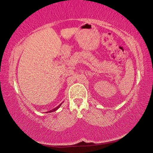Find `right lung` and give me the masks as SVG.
Segmentation results:
<instances>
[{"instance_id": "obj_1", "label": "right lung", "mask_w": 153, "mask_h": 153, "mask_svg": "<svg viewBox=\"0 0 153 153\" xmlns=\"http://www.w3.org/2000/svg\"><path fill=\"white\" fill-rule=\"evenodd\" d=\"M62 103H61L60 105H58V106H57V107H56V108H53V109H52V110H50V111H48V112H47V113H52V112H53V111H56L57 109H58V108L60 107V106H61V105H62Z\"/></svg>"}]
</instances>
